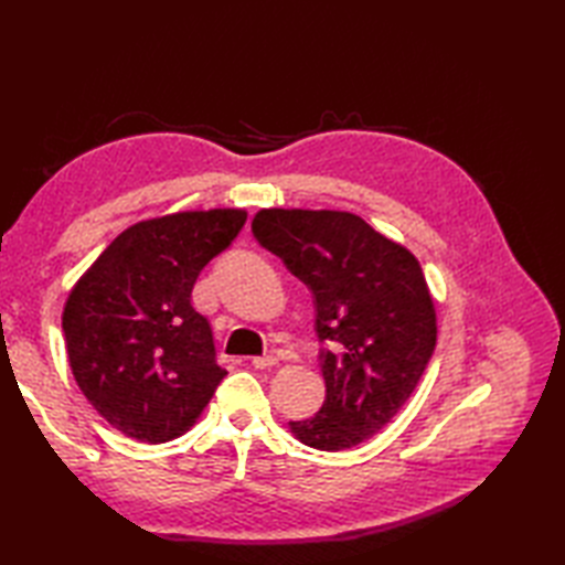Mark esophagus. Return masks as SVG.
Returning <instances> with one entry per match:
<instances>
[{
	"instance_id": "obj_1",
	"label": "esophagus",
	"mask_w": 565,
	"mask_h": 565,
	"mask_svg": "<svg viewBox=\"0 0 565 565\" xmlns=\"http://www.w3.org/2000/svg\"><path fill=\"white\" fill-rule=\"evenodd\" d=\"M276 364H279V359H276L274 354H264V356L252 359V366L255 369H274Z\"/></svg>"
}]
</instances>
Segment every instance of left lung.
<instances>
[{
    "label": "left lung",
    "instance_id": "obj_1",
    "mask_svg": "<svg viewBox=\"0 0 565 565\" xmlns=\"http://www.w3.org/2000/svg\"><path fill=\"white\" fill-rule=\"evenodd\" d=\"M252 235L313 294L326 403L291 431L322 451L352 449L391 423L435 352L419 262L344 211H259Z\"/></svg>",
    "mask_w": 565,
    "mask_h": 565
}]
</instances>
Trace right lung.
Listing matches in <instances>:
<instances>
[{
	"instance_id": "add662e5",
	"label": "right lung",
	"mask_w": 565,
	"mask_h": 565,
	"mask_svg": "<svg viewBox=\"0 0 565 565\" xmlns=\"http://www.w3.org/2000/svg\"><path fill=\"white\" fill-rule=\"evenodd\" d=\"M245 221V211L215 209L136 223L70 291L63 332L72 374L126 437H179L225 379L191 289Z\"/></svg>"
}]
</instances>
